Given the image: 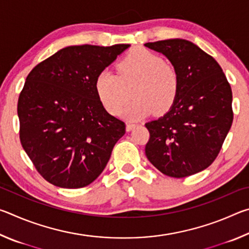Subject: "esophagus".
Returning a JSON list of instances; mask_svg holds the SVG:
<instances>
[{
	"mask_svg": "<svg viewBox=\"0 0 249 249\" xmlns=\"http://www.w3.org/2000/svg\"><path fill=\"white\" fill-rule=\"evenodd\" d=\"M135 127H136V125L133 124V123H127V124H126V130H127V132H130V130L134 129Z\"/></svg>",
	"mask_w": 249,
	"mask_h": 249,
	"instance_id": "obj_1",
	"label": "esophagus"
}]
</instances>
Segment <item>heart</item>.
<instances>
[{
  "mask_svg": "<svg viewBox=\"0 0 249 249\" xmlns=\"http://www.w3.org/2000/svg\"><path fill=\"white\" fill-rule=\"evenodd\" d=\"M101 104L111 115H119L129 99L124 115L128 120H140L155 111L167 112L177 98L179 75L174 66L147 49H135L119 65L117 75L109 70L100 72L94 83Z\"/></svg>",
  "mask_w": 249,
  "mask_h": 249,
  "instance_id": "1",
  "label": "heart"
}]
</instances>
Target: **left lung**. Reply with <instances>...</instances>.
Segmentation results:
<instances>
[{"mask_svg":"<svg viewBox=\"0 0 249 249\" xmlns=\"http://www.w3.org/2000/svg\"><path fill=\"white\" fill-rule=\"evenodd\" d=\"M162 53L179 75V90L165 115L146 123L147 158L174 178L197 174L217 157L233 123L231 89L215 59L191 41L146 43Z\"/></svg>","mask_w":249,"mask_h":249,"instance_id":"1","label":"left lung"}]
</instances>
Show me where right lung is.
Listing matches in <instances>:
<instances>
[{
	"label": "right lung",
	"mask_w": 249,
	"mask_h": 249,
	"mask_svg": "<svg viewBox=\"0 0 249 249\" xmlns=\"http://www.w3.org/2000/svg\"><path fill=\"white\" fill-rule=\"evenodd\" d=\"M129 46H69L27 75L18 103L19 140L49 183L83 188L102 174L125 123L103 107L94 83Z\"/></svg>",
	"instance_id": "right-lung-1"
}]
</instances>
